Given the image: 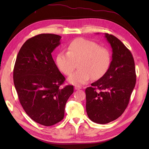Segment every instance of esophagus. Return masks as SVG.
<instances>
[{
	"label": "esophagus",
	"mask_w": 149,
	"mask_h": 149,
	"mask_svg": "<svg viewBox=\"0 0 149 149\" xmlns=\"http://www.w3.org/2000/svg\"><path fill=\"white\" fill-rule=\"evenodd\" d=\"M74 89H75L76 90H79V89H81V87L79 86H74Z\"/></svg>",
	"instance_id": "esophagus-1"
}]
</instances>
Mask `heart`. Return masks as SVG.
<instances>
[{"instance_id": "obj_1", "label": "heart", "mask_w": 149, "mask_h": 149, "mask_svg": "<svg viewBox=\"0 0 149 149\" xmlns=\"http://www.w3.org/2000/svg\"><path fill=\"white\" fill-rule=\"evenodd\" d=\"M111 54L107 49L101 47L91 40L78 38L72 41L68 52L58 54L56 64L65 74L69 76L74 70L76 62L79 70L68 78L74 84H83L92 77L98 79L104 75L111 65Z\"/></svg>"}]
</instances>
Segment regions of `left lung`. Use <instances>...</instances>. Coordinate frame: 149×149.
I'll return each instance as SVG.
<instances>
[{
    "mask_svg": "<svg viewBox=\"0 0 149 149\" xmlns=\"http://www.w3.org/2000/svg\"><path fill=\"white\" fill-rule=\"evenodd\" d=\"M112 49L109 68L85 90L87 114L94 123L104 124L123 114L136 83L131 52L115 36L105 33Z\"/></svg>",
    "mask_w": 149,
    "mask_h": 149,
    "instance_id": "1",
    "label": "left lung"
}]
</instances>
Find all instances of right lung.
Segmentation results:
<instances>
[{
  "instance_id": "right-lung-1",
  "label": "right lung",
  "mask_w": 149,
  "mask_h": 149,
  "mask_svg": "<svg viewBox=\"0 0 149 149\" xmlns=\"http://www.w3.org/2000/svg\"><path fill=\"white\" fill-rule=\"evenodd\" d=\"M61 38L42 33L29 38L19 50L13 68V83L22 107L31 119L45 126L63 119L66 101L74 91L72 85L60 88L65 78L52 56Z\"/></svg>"
}]
</instances>
